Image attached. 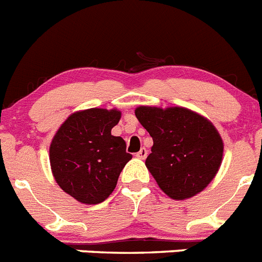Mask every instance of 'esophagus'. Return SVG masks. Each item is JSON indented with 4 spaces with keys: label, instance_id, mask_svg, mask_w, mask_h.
<instances>
[{
    "label": "esophagus",
    "instance_id": "34e87169",
    "mask_svg": "<svg viewBox=\"0 0 262 262\" xmlns=\"http://www.w3.org/2000/svg\"><path fill=\"white\" fill-rule=\"evenodd\" d=\"M147 154H148V152H147V149L146 148H142L139 151V152L136 154V158H139V159H142V160H144V159L147 158Z\"/></svg>",
    "mask_w": 262,
    "mask_h": 262
}]
</instances>
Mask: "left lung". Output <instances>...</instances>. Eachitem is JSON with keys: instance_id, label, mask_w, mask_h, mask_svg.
<instances>
[{"instance_id": "1", "label": "left lung", "mask_w": 262, "mask_h": 262, "mask_svg": "<svg viewBox=\"0 0 262 262\" xmlns=\"http://www.w3.org/2000/svg\"><path fill=\"white\" fill-rule=\"evenodd\" d=\"M135 115L154 140L146 165L165 195L184 200L212 182L224 144L207 118L184 107L140 106Z\"/></svg>"}]
</instances>
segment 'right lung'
<instances>
[{"label":"right lung","mask_w":262,"mask_h":262,"mask_svg":"<svg viewBox=\"0 0 262 262\" xmlns=\"http://www.w3.org/2000/svg\"><path fill=\"white\" fill-rule=\"evenodd\" d=\"M120 111L89 108L71 114L50 144L55 182L83 204H99L115 189L118 178L133 155L126 142L111 135Z\"/></svg>","instance_id":"obj_1"}]
</instances>
